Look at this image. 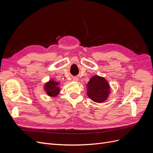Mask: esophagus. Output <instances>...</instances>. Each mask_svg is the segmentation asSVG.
Segmentation results:
<instances>
[{
  "label": "esophagus",
  "instance_id": "obj_1",
  "mask_svg": "<svg viewBox=\"0 0 153 153\" xmlns=\"http://www.w3.org/2000/svg\"><path fill=\"white\" fill-rule=\"evenodd\" d=\"M73 80L74 81V82H78V78H77V77H75L73 79Z\"/></svg>",
  "mask_w": 153,
  "mask_h": 153
}]
</instances>
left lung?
I'll return each instance as SVG.
<instances>
[{
  "label": "left lung",
  "mask_w": 153,
  "mask_h": 153,
  "mask_svg": "<svg viewBox=\"0 0 153 153\" xmlns=\"http://www.w3.org/2000/svg\"><path fill=\"white\" fill-rule=\"evenodd\" d=\"M87 94L89 98L96 103H103L108 98L110 87L104 77L94 75L87 84Z\"/></svg>",
  "instance_id": "left-lung-1"
}]
</instances>
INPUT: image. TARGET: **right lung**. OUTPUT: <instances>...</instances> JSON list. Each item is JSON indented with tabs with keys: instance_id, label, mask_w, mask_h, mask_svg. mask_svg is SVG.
Returning <instances> with one entry per match:
<instances>
[{
	"instance_id": "1",
	"label": "right lung",
	"mask_w": 153,
	"mask_h": 153,
	"mask_svg": "<svg viewBox=\"0 0 153 153\" xmlns=\"http://www.w3.org/2000/svg\"><path fill=\"white\" fill-rule=\"evenodd\" d=\"M44 90L50 97H56L59 94V82L50 80L44 85Z\"/></svg>"
}]
</instances>
